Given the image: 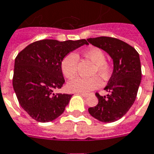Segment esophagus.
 I'll return each mask as SVG.
<instances>
[{"label": "esophagus", "mask_w": 154, "mask_h": 154, "mask_svg": "<svg viewBox=\"0 0 154 154\" xmlns=\"http://www.w3.org/2000/svg\"><path fill=\"white\" fill-rule=\"evenodd\" d=\"M77 94H79V95L82 96V97H84V98H86L88 96L87 94H82V93H77Z\"/></svg>", "instance_id": "obj_1"}]
</instances>
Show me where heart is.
Wrapping results in <instances>:
<instances>
[{
	"instance_id": "obj_1",
	"label": "heart",
	"mask_w": 154,
	"mask_h": 154,
	"mask_svg": "<svg viewBox=\"0 0 154 154\" xmlns=\"http://www.w3.org/2000/svg\"><path fill=\"white\" fill-rule=\"evenodd\" d=\"M84 56L95 64L94 74L100 75L103 78H108L111 75V67L106 62V56L100 48H90L84 51ZM78 56L76 53L71 52L64 56L61 61V70L63 74L67 78L75 77L77 72ZM103 85V81L99 77L91 78L76 77L69 81L67 84V88L70 92L88 93L91 90H96Z\"/></svg>"
}]
</instances>
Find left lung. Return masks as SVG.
I'll list each match as a JSON object with an SVG mask.
<instances>
[{"mask_svg":"<svg viewBox=\"0 0 154 154\" xmlns=\"http://www.w3.org/2000/svg\"><path fill=\"white\" fill-rule=\"evenodd\" d=\"M89 43L102 49L113 60V72L104 88L109 94H96L98 103L88 109L91 116L103 123L117 121L133 105L141 81L138 52L124 41L111 37L87 38Z\"/></svg>","mask_w":154,"mask_h":154,"instance_id":"1","label":"left lung"}]
</instances>
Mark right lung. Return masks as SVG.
I'll use <instances>...</instances> for the list:
<instances>
[{
    "label": "right lung",
    "instance_id": "add662e5",
    "mask_svg": "<svg viewBox=\"0 0 154 154\" xmlns=\"http://www.w3.org/2000/svg\"><path fill=\"white\" fill-rule=\"evenodd\" d=\"M85 44L88 45L85 39H43L30 43L17 54L14 90L21 106L36 121H52L64 111L72 94L53 92L64 83L61 61L69 52Z\"/></svg>",
    "mask_w": 154,
    "mask_h": 154
}]
</instances>
